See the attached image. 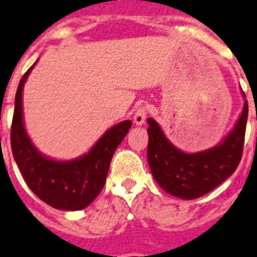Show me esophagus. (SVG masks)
<instances>
[{"label":"esophagus","mask_w":257,"mask_h":257,"mask_svg":"<svg viewBox=\"0 0 257 257\" xmlns=\"http://www.w3.org/2000/svg\"><path fill=\"white\" fill-rule=\"evenodd\" d=\"M146 118H147V106H139L135 110V114H134V123L138 124V126H142L146 122Z\"/></svg>","instance_id":"esophagus-1"}]
</instances>
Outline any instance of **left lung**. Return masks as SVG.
<instances>
[{"label": "left lung", "instance_id": "obj_1", "mask_svg": "<svg viewBox=\"0 0 257 257\" xmlns=\"http://www.w3.org/2000/svg\"><path fill=\"white\" fill-rule=\"evenodd\" d=\"M248 116L247 101L234 128L218 146L186 154L167 139L159 123L148 118L147 159L162 189L182 200H194L227 180L240 163Z\"/></svg>", "mask_w": 257, "mask_h": 257}]
</instances>
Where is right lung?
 Returning a JSON list of instances; mask_svg holds the SVG:
<instances>
[{
    "label": "right lung",
    "instance_id": "add662e5",
    "mask_svg": "<svg viewBox=\"0 0 257 257\" xmlns=\"http://www.w3.org/2000/svg\"><path fill=\"white\" fill-rule=\"evenodd\" d=\"M34 65L23 75L17 89L10 133L13 156L27 186L43 202L59 210L85 209L102 190L111 158L133 123L131 120H123L113 126L88 154L73 160H54L40 154L23 123L22 92Z\"/></svg>",
    "mask_w": 257,
    "mask_h": 257
}]
</instances>
